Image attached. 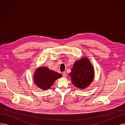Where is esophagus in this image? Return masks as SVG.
<instances>
[{
	"label": "esophagus",
	"mask_w": 125,
	"mask_h": 125,
	"mask_svg": "<svg viewBox=\"0 0 125 125\" xmlns=\"http://www.w3.org/2000/svg\"><path fill=\"white\" fill-rule=\"evenodd\" d=\"M62 74H63V76L64 77H66L67 76V74L66 73V72H65V71H64V72H63Z\"/></svg>",
	"instance_id": "34e87169"
}]
</instances>
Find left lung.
Wrapping results in <instances>:
<instances>
[{"instance_id": "8db88e82", "label": "left lung", "mask_w": 125, "mask_h": 125, "mask_svg": "<svg viewBox=\"0 0 125 125\" xmlns=\"http://www.w3.org/2000/svg\"><path fill=\"white\" fill-rule=\"evenodd\" d=\"M69 73L73 83L77 88H88L94 79V69L89 59L83 57L76 60Z\"/></svg>"}]
</instances>
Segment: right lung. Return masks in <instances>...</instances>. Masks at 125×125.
Returning <instances> with one entry per match:
<instances>
[{
	"label": "right lung",
	"instance_id": "1",
	"mask_svg": "<svg viewBox=\"0 0 125 125\" xmlns=\"http://www.w3.org/2000/svg\"><path fill=\"white\" fill-rule=\"evenodd\" d=\"M62 77V75L48 67H38L33 75L34 82L36 86L42 90H47L51 88L54 82Z\"/></svg>",
	"mask_w": 125,
	"mask_h": 125
}]
</instances>
